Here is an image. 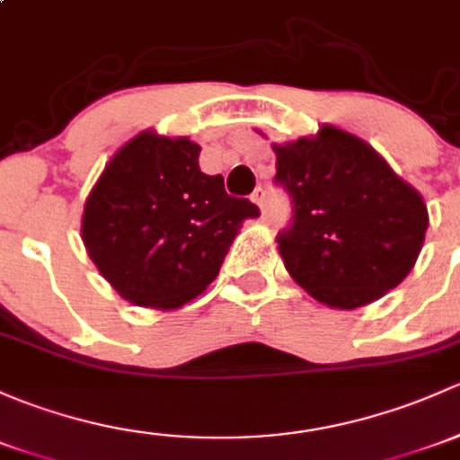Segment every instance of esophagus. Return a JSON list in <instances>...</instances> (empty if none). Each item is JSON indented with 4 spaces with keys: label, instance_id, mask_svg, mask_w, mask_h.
I'll return each instance as SVG.
<instances>
[{
    "label": "esophagus",
    "instance_id": "1",
    "mask_svg": "<svg viewBox=\"0 0 460 460\" xmlns=\"http://www.w3.org/2000/svg\"><path fill=\"white\" fill-rule=\"evenodd\" d=\"M251 200L260 207V211H262V214L267 211V193H264L262 187H258V190L251 193Z\"/></svg>",
    "mask_w": 460,
    "mask_h": 460
}]
</instances>
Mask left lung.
Wrapping results in <instances>:
<instances>
[{
	"label": "left lung",
	"instance_id": "left-lung-1",
	"mask_svg": "<svg viewBox=\"0 0 460 460\" xmlns=\"http://www.w3.org/2000/svg\"><path fill=\"white\" fill-rule=\"evenodd\" d=\"M273 152L275 182L293 205L278 249L295 282L344 311L399 287L428 231L421 193L368 143L332 125L311 138L273 145Z\"/></svg>",
	"mask_w": 460,
	"mask_h": 460
}]
</instances>
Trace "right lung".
Returning <instances> with one entry per match:
<instances>
[{
	"label": "right lung",
	"instance_id": "right-lung-1",
	"mask_svg": "<svg viewBox=\"0 0 460 460\" xmlns=\"http://www.w3.org/2000/svg\"><path fill=\"white\" fill-rule=\"evenodd\" d=\"M190 138L137 134L92 187L81 238L116 293L137 306L181 308L220 273L246 217L260 209L198 165Z\"/></svg>",
	"mask_w": 460,
	"mask_h": 460
}]
</instances>
